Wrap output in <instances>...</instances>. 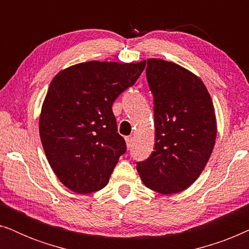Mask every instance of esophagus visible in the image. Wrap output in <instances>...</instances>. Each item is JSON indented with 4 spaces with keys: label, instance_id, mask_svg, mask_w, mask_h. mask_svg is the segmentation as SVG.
Returning <instances> with one entry per match:
<instances>
[{
    "label": "esophagus",
    "instance_id": "34e87169",
    "mask_svg": "<svg viewBox=\"0 0 249 249\" xmlns=\"http://www.w3.org/2000/svg\"><path fill=\"white\" fill-rule=\"evenodd\" d=\"M125 142H127L128 147L130 148L132 144H134V137H132V136H128V137H125Z\"/></svg>",
    "mask_w": 249,
    "mask_h": 249
}]
</instances>
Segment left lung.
I'll list each match as a JSON object with an SVG mask.
<instances>
[{
	"instance_id": "1",
	"label": "left lung",
	"mask_w": 249,
	"mask_h": 249,
	"mask_svg": "<svg viewBox=\"0 0 249 249\" xmlns=\"http://www.w3.org/2000/svg\"><path fill=\"white\" fill-rule=\"evenodd\" d=\"M148 87L154 97V152L137 162L146 187L161 194L185 190L198 178L212 154L216 121L205 85L185 68L148 59Z\"/></svg>"
}]
</instances>
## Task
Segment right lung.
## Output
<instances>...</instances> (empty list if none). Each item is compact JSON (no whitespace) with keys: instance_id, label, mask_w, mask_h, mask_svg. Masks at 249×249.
I'll list each match as a JSON object with an SVG mask.
<instances>
[{"instance_id":"obj_1","label":"right lung","mask_w":249,"mask_h":249,"mask_svg":"<svg viewBox=\"0 0 249 249\" xmlns=\"http://www.w3.org/2000/svg\"><path fill=\"white\" fill-rule=\"evenodd\" d=\"M145 64L89 61L60 71L51 81L39 118L40 141L51 168L72 192L104 188L127 151L112 105Z\"/></svg>"}]
</instances>
